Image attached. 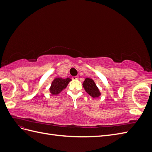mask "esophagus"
Wrapping results in <instances>:
<instances>
[{
  "instance_id": "1",
  "label": "esophagus",
  "mask_w": 152,
  "mask_h": 152,
  "mask_svg": "<svg viewBox=\"0 0 152 152\" xmlns=\"http://www.w3.org/2000/svg\"><path fill=\"white\" fill-rule=\"evenodd\" d=\"M77 79H78V77H77V76L72 77V79H73V80H77Z\"/></svg>"
}]
</instances>
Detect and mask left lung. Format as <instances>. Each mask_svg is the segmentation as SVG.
Instances as JSON below:
<instances>
[{"label":"left lung","mask_w":152,"mask_h":152,"mask_svg":"<svg viewBox=\"0 0 152 152\" xmlns=\"http://www.w3.org/2000/svg\"><path fill=\"white\" fill-rule=\"evenodd\" d=\"M82 85L85 91L93 98H98L101 95L99 90L93 79L86 78Z\"/></svg>","instance_id":"1"}]
</instances>
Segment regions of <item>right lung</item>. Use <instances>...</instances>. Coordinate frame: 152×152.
<instances>
[{
  "instance_id": "add662e5",
  "label": "right lung",
  "mask_w": 152,
  "mask_h": 152,
  "mask_svg": "<svg viewBox=\"0 0 152 152\" xmlns=\"http://www.w3.org/2000/svg\"><path fill=\"white\" fill-rule=\"evenodd\" d=\"M71 81L70 78L62 79V78H56L51 84L49 91L53 95H57L65 89L69 82Z\"/></svg>"
}]
</instances>
